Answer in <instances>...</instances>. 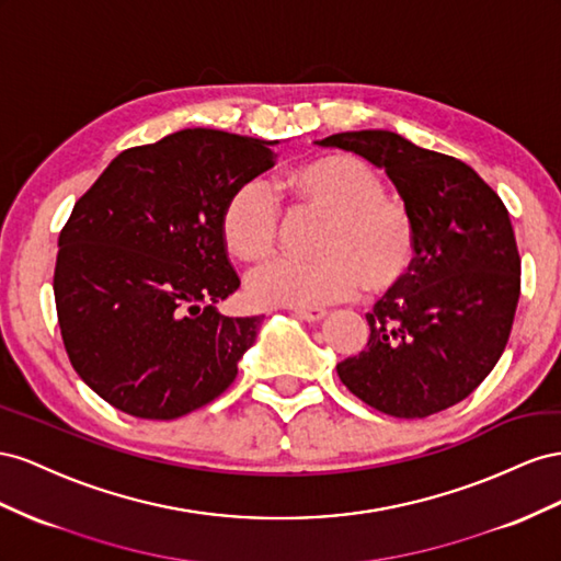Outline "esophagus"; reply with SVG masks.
Segmentation results:
<instances>
[{
    "label": "esophagus",
    "instance_id": "esophagus-1",
    "mask_svg": "<svg viewBox=\"0 0 561 561\" xmlns=\"http://www.w3.org/2000/svg\"><path fill=\"white\" fill-rule=\"evenodd\" d=\"M296 314L302 319V322H310L317 324L322 322V319L329 314L324 308H296Z\"/></svg>",
    "mask_w": 561,
    "mask_h": 561
}]
</instances>
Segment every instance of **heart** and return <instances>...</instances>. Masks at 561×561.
Listing matches in <instances>:
<instances>
[{
    "mask_svg": "<svg viewBox=\"0 0 561 561\" xmlns=\"http://www.w3.org/2000/svg\"><path fill=\"white\" fill-rule=\"evenodd\" d=\"M275 190L291 216H322L308 263L277 261L253 272L249 296L259 306L319 308L397 291L421 251L409 206L386 195L380 175L362 159L327 152L286 167ZM226 249L242 263H263L279 251L282 211L259 185H239L220 214Z\"/></svg>",
    "mask_w": 561,
    "mask_h": 561,
    "instance_id": "obj_1",
    "label": "heart"
}]
</instances>
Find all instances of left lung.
<instances>
[{"mask_svg":"<svg viewBox=\"0 0 561 561\" xmlns=\"http://www.w3.org/2000/svg\"><path fill=\"white\" fill-rule=\"evenodd\" d=\"M382 167L419 226L411 277L366 314L371 335L335 371L364 404L394 419H425L462 402L507 345L522 289V259L501 197L456 157L392 131L319 140Z\"/></svg>","mask_w":561,"mask_h":561,"instance_id":"obj_1","label":"left lung"}]
</instances>
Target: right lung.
<instances>
[{
	"mask_svg": "<svg viewBox=\"0 0 561 561\" xmlns=\"http://www.w3.org/2000/svg\"><path fill=\"white\" fill-rule=\"evenodd\" d=\"M272 142L183 129L112 159L58 237L62 345L115 409L173 421L226 392L261 317L218 314L239 289L220 214L272 164Z\"/></svg>",
	"mask_w": 561,
	"mask_h": 561,
	"instance_id": "obj_1",
	"label": "right lung"
}]
</instances>
